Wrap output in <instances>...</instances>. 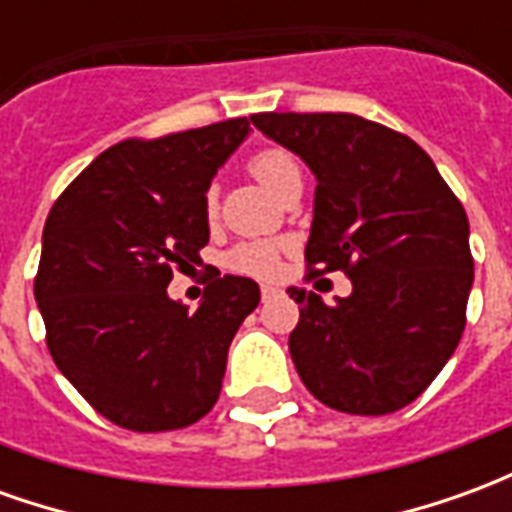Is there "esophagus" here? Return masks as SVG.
<instances>
[{
    "instance_id": "34e87169",
    "label": "esophagus",
    "mask_w": 512,
    "mask_h": 512,
    "mask_svg": "<svg viewBox=\"0 0 512 512\" xmlns=\"http://www.w3.org/2000/svg\"><path fill=\"white\" fill-rule=\"evenodd\" d=\"M279 293H282V288H277V285H263V288H260V296H263V301L277 299Z\"/></svg>"
}]
</instances>
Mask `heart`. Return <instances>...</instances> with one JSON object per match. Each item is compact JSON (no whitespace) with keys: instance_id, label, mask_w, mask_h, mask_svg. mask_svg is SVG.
<instances>
[{"instance_id":"heart-1","label":"heart","mask_w":512,"mask_h":512,"mask_svg":"<svg viewBox=\"0 0 512 512\" xmlns=\"http://www.w3.org/2000/svg\"><path fill=\"white\" fill-rule=\"evenodd\" d=\"M246 169L260 186H266L277 197L293 180H301L299 161L293 158L290 150L277 145L255 150L246 161ZM216 213H219V197H216V189H208L205 191V216L216 219ZM279 252H282L279 241H244L230 249L227 266L238 274H249V277H271L279 266Z\"/></svg>"}]
</instances>
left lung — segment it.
Listing matches in <instances>:
<instances>
[{
    "label": "left lung",
    "mask_w": 512,
    "mask_h": 512,
    "mask_svg": "<svg viewBox=\"0 0 512 512\" xmlns=\"http://www.w3.org/2000/svg\"><path fill=\"white\" fill-rule=\"evenodd\" d=\"M255 123L315 172L307 279L345 271L351 296L299 304L290 356L329 408L381 417L417 400L466 326L469 219L422 147L345 112H260Z\"/></svg>",
    "instance_id": "left-lung-1"
}]
</instances>
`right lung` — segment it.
I'll return each mask as SVG.
<instances>
[{
  "mask_svg": "<svg viewBox=\"0 0 512 512\" xmlns=\"http://www.w3.org/2000/svg\"><path fill=\"white\" fill-rule=\"evenodd\" d=\"M249 134L233 117L123 139L62 191L43 227L35 301L46 345L79 395L120 428L194 425L222 392L227 348L260 304L255 279L211 268L202 304L167 296L208 244L205 191Z\"/></svg>",
  "mask_w": 512,
  "mask_h": 512,
  "instance_id": "1",
  "label": "right lung"
}]
</instances>
